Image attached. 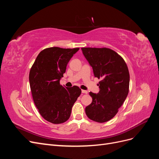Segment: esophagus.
Returning a JSON list of instances; mask_svg holds the SVG:
<instances>
[{
	"mask_svg": "<svg viewBox=\"0 0 159 159\" xmlns=\"http://www.w3.org/2000/svg\"><path fill=\"white\" fill-rule=\"evenodd\" d=\"M81 92H82L83 93H85V94H87L88 93V91H86V90H81Z\"/></svg>",
	"mask_w": 159,
	"mask_h": 159,
	"instance_id": "34e87169",
	"label": "esophagus"
}]
</instances>
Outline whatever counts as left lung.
<instances>
[{"label": "left lung", "mask_w": 159, "mask_h": 159, "mask_svg": "<svg viewBox=\"0 0 159 159\" xmlns=\"http://www.w3.org/2000/svg\"><path fill=\"white\" fill-rule=\"evenodd\" d=\"M81 50L95 77L102 79L99 93L89 92L92 102L85 107V113L94 121H108L117 113L128 95V67L121 56L107 48H82Z\"/></svg>", "instance_id": "obj_1"}]
</instances>
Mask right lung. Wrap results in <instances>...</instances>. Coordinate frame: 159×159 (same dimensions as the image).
<instances>
[{
    "mask_svg": "<svg viewBox=\"0 0 159 159\" xmlns=\"http://www.w3.org/2000/svg\"><path fill=\"white\" fill-rule=\"evenodd\" d=\"M79 49L48 48L40 52L30 69L34 102L42 117L52 123H63L70 118L71 108L81 93L78 86L66 88L60 84L67 64Z\"/></svg>",
    "mask_w": 159,
    "mask_h": 159,
    "instance_id": "add662e5",
    "label": "right lung"
}]
</instances>
